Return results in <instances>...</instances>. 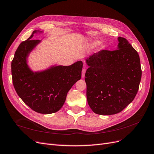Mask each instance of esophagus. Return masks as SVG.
<instances>
[{"instance_id": "obj_1", "label": "esophagus", "mask_w": 154, "mask_h": 154, "mask_svg": "<svg viewBox=\"0 0 154 154\" xmlns=\"http://www.w3.org/2000/svg\"><path fill=\"white\" fill-rule=\"evenodd\" d=\"M86 70H87V69H86L85 67H84V68H83V69H82V77L83 78L85 77V74L86 72Z\"/></svg>"}]
</instances>
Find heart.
I'll list each match as a JSON object with an SVG mask.
<instances>
[{"mask_svg": "<svg viewBox=\"0 0 154 154\" xmlns=\"http://www.w3.org/2000/svg\"><path fill=\"white\" fill-rule=\"evenodd\" d=\"M101 44V42L100 40H95L94 42H92L91 44H90V47L93 48L96 46H98V45H100Z\"/></svg>", "mask_w": 154, "mask_h": 154, "instance_id": "heart-1", "label": "heart"}]
</instances>
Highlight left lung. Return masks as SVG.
<instances>
[{
    "mask_svg": "<svg viewBox=\"0 0 154 154\" xmlns=\"http://www.w3.org/2000/svg\"><path fill=\"white\" fill-rule=\"evenodd\" d=\"M118 49L102 50L86 59L88 103L95 114L122 111L136 96L141 78L140 57L128 41L118 37Z\"/></svg>",
    "mask_w": 154,
    "mask_h": 154,
    "instance_id": "left-lung-1",
    "label": "left lung"
}]
</instances>
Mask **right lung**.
<instances>
[{"mask_svg": "<svg viewBox=\"0 0 154 154\" xmlns=\"http://www.w3.org/2000/svg\"><path fill=\"white\" fill-rule=\"evenodd\" d=\"M32 35L21 42L17 48L11 63V72L15 90L22 100L34 111L40 114L57 112L65 102L67 92L81 79L82 61L71 66H52L49 68L33 72L27 64V58L41 42L33 40Z\"/></svg>", "mask_w": 154, "mask_h": 154, "instance_id": "obj_1", "label": "right lung"}]
</instances>
